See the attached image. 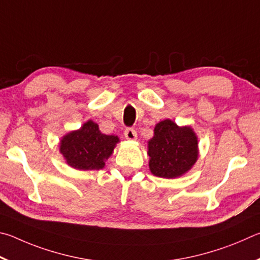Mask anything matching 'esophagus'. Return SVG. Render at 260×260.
<instances>
[{
  "mask_svg": "<svg viewBox=\"0 0 260 260\" xmlns=\"http://www.w3.org/2000/svg\"><path fill=\"white\" fill-rule=\"evenodd\" d=\"M124 136L126 139L136 140V138H137V133H136V130L134 129V127H126L124 131Z\"/></svg>",
  "mask_w": 260,
  "mask_h": 260,
  "instance_id": "esophagus-1",
  "label": "esophagus"
}]
</instances>
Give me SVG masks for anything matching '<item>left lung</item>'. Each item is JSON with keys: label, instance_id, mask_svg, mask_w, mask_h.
Listing matches in <instances>:
<instances>
[{"label": "left lung", "instance_id": "1", "mask_svg": "<svg viewBox=\"0 0 260 260\" xmlns=\"http://www.w3.org/2000/svg\"><path fill=\"white\" fill-rule=\"evenodd\" d=\"M149 169L161 178H176L187 172L198 160V138L189 126L170 120L157 123L148 142Z\"/></svg>", "mask_w": 260, "mask_h": 260}]
</instances>
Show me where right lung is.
<instances>
[{"instance_id":"obj_1","label":"right lung","mask_w":260,"mask_h":260,"mask_svg":"<svg viewBox=\"0 0 260 260\" xmlns=\"http://www.w3.org/2000/svg\"><path fill=\"white\" fill-rule=\"evenodd\" d=\"M117 142L116 136L102 134L97 123L88 121L80 130L72 131L61 139L60 153L74 169L99 170Z\"/></svg>"}]
</instances>
